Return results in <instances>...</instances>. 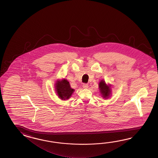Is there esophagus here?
Wrapping results in <instances>:
<instances>
[{
    "mask_svg": "<svg viewBox=\"0 0 158 158\" xmlns=\"http://www.w3.org/2000/svg\"><path fill=\"white\" fill-rule=\"evenodd\" d=\"M82 86H83L84 89H87L89 87V85H88V84H84Z\"/></svg>",
    "mask_w": 158,
    "mask_h": 158,
    "instance_id": "34e87169",
    "label": "esophagus"
}]
</instances>
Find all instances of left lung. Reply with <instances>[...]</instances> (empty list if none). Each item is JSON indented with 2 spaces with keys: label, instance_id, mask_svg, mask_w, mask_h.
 <instances>
[{
  "label": "left lung",
  "instance_id": "obj_1",
  "mask_svg": "<svg viewBox=\"0 0 158 158\" xmlns=\"http://www.w3.org/2000/svg\"><path fill=\"white\" fill-rule=\"evenodd\" d=\"M99 88L101 91V93L103 95V97L107 98L111 94V89L109 86H107L104 81H101L99 84Z\"/></svg>",
  "mask_w": 158,
  "mask_h": 158
}]
</instances>
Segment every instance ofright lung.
I'll return each instance as SVG.
<instances>
[{
  "label": "right lung",
  "instance_id": "add662e5",
  "mask_svg": "<svg viewBox=\"0 0 158 158\" xmlns=\"http://www.w3.org/2000/svg\"><path fill=\"white\" fill-rule=\"evenodd\" d=\"M55 85L57 94L62 100L69 99L74 91V89L71 88L69 82L65 79L61 81H58Z\"/></svg>",
  "mask_w": 158,
  "mask_h": 158
}]
</instances>
